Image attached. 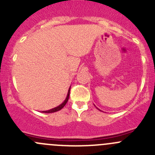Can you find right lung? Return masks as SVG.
I'll list each match as a JSON object with an SVG mask.
<instances>
[{
	"instance_id": "1",
	"label": "right lung",
	"mask_w": 155,
	"mask_h": 155,
	"mask_svg": "<svg viewBox=\"0 0 155 155\" xmlns=\"http://www.w3.org/2000/svg\"><path fill=\"white\" fill-rule=\"evenodd\" d=\"M70 88H69V90H68V96H67L66 99L64 100V102L62 103L61 104H60V105H59L58 107H56L53 108V109H49V110H47V111H43V112H44V113H51V112H58V111L61 110V109L62 108H63L64 107L65 105H66L67 103H68V99H69V96H70Z\"/></svg>"
}]
</instances>
